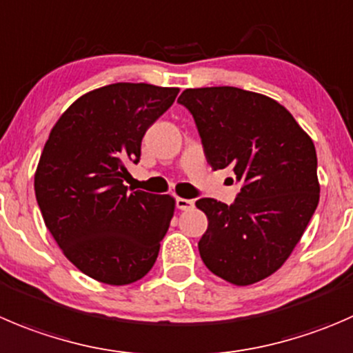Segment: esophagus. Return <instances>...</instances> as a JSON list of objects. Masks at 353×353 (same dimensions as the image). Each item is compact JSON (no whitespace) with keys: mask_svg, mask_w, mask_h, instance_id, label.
Wrapping results in <instances>:
<instances>
[{"mask_svg":"<svg viewBox=\"0 0 353 353\" xmlns=\"http://www.w3.org/2000/svg\"><path fill=\"white\" fill-rule=\"evenodd\" d=\"M176 205L179 210H191L194 207V201L188 200V198H176Z\"/></svg>","mask_w":353,"mask_h":353,"instance_id":"34e87169","label":"esophagus"}]
</instances>
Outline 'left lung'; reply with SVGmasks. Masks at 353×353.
Returning a JSON list of instances; mask_svg holds the SVG:
<instances>
[{"label":"left lung","instance_id":"8db88e82","mask_svg":"<svg viewBox=\"0 0 353 353\" xmlns=\"http://www.w3.org/2000/svg\"><path fill=\"white\" fill-rule=\"evenodd\" d=\"M177 101L193 115L212 169L243 184L232 205L196 201L208 219L201 260L231 285L262 281L288 260L319 203L316 146L265 94L219 85L186 90Z\"/></svg>","mask_w":353,"mask_h":353}]
</instances>
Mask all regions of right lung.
<instances>
[{"label": "right lung", "instance_id": "1", "mask_svg": "<svg viewBox=\"0 0 353 353\" xmlns=\"http://www.w3.org/2000/svg\"><path fill=\"white\" fill-rule=\"evenodd\" d=\"M179 88L117 82L82 94L53 125L34 176L48 231L85 276L112 286L145 278L159 256L176 200L129 191L146 129Z\"/></svg>", "mask_w": 353, "mask_h": 353}]
</instances>
